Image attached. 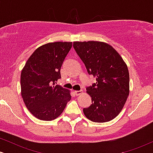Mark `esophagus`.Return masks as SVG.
Masks as SVG:
<instances>
[{"mask_svg": "<svg viewBox=\"0 0 153 153\" xmlns=\"http://www.w3.org/2000/svg\"><path fill=\"white\" fill-rule=\"evenodd\" d=\"M75 94L76 96H79V95H80L82 93V91H74Z\"/></svg>", "mask_w": 153, "mask_h": 153, "instance_id": "34e87169", "label": "esophagus"}]
</instances>
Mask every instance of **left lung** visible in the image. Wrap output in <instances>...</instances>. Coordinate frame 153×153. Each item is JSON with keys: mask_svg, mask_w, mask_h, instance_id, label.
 <instances>
[{"mask_svg": "<svg viewBox=\"0 0 153 153\" xmlns=\"http://www.w3.org/2000/svg\"><path fill=\"white\" fill-rule=\"evenodd\" d=\"M73 47L96 82L86 88L92 104L83 108L88 119L106 122L120 113L129 94V74L126 63L111 45L102 42H75Z\"/></svg>", "mask_w": 153, "mask_h": 153, "instance_id": "obj_1", "label": "left lung"}]
</instances>
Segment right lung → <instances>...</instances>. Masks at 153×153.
Returning <instances> with one entry per match:
<instances>
[{"mask_svg": "<svg viewBox=\"0 0 153 153\" xmlns=\"http://www.w3.org/2000/svg\"><path fill=\"white\" fill-rule=\"evenodd\" d=\"M72 42L47 43L33 52L21 74L22 96L36 118L52 121L58 117L71 99L70 91L56 85Z\"/></svg>", "mask_w": 153, "mask_h": 153, "instance_id": "obj_1", "label": "right lung"}]
</instances>
